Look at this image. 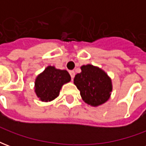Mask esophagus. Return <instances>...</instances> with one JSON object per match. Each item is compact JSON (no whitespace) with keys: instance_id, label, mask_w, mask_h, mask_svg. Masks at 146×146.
I'll return each instance as SVG.
<instances>
[{"instance_id":"obj_1","label":"esophagus","mask_w":146,"mask_h":146,"mask_svg":"<svg viewBox=\"0 0 146 146\" xmlns=\"http://www.w3.org/2000/svg\"><path fill=\"white\" fill-rule=\"evenodd\" d=\"M70 76H71V77H72V79H73V77H74V76H75V72H74L73 70H70Z\"/></svg>"}]
</instances>
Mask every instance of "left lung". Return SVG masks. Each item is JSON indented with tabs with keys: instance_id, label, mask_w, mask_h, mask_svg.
Wrapping results in <instances>:
<instances>
[{
	"instance_id": "obj_1",
	"label": "left lung",
	"mask_w": 146,
	"mask_h": 146,
	"mask_svg": "<svg viewBox=\"0 0 146 146\" xmlns=\"http://www.w3.org/2000/svg\"><path fill=\"white\" fill-rule=\"evenodd\" d=\"M73 83L80 91L83 101L91 106L97 107L110 99L113 91L112 80L101 68L92 64L80 66Z\"/></svg>"
}]
</instances>
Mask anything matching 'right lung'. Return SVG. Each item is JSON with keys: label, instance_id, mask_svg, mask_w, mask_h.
Here are the masks:
<instances>
[{"label": "right lung", "instance_id": "right-lung-1", "mask_svg": "<svg viewBox=\"0 0 146 146\" xmlns=\"http://www.w3.org/2000/svg\"><path fill=\"white\" fill-rule=\"evenodd\" d=\"M71 80L70 73L54 66H48L36 76L34 82V92L39 100L48 102L59 95L62 87Z\"/></svg>", "mask_w": 146, "mask_h": 146}]
</instances>
